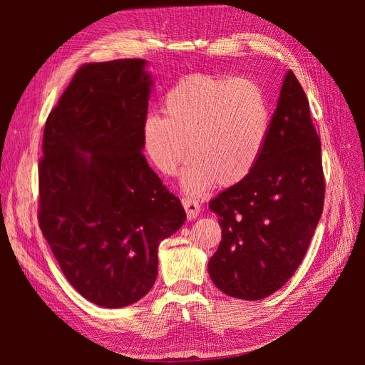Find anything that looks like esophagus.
I'll use <instances>...</instances> for the list:
<instances>
[{
    "instance_id": "1",
    "label": "esophagus",
    "mask_w": 365,
    "mask_h": 365,
    "mask_svg": "<svg viewBox=\"0 0 365 365\" xmlns=\"http://www.w3.org/2000/svg\"><path fill=\"white\" fill-rule=\"evenodd\" d=\"M182 205L185 208V213H187V217H189V219H195L196 216H200L201 207H200V204H197L196 201L190 200V197H184Z\"/></svg>"
}]
</instances>
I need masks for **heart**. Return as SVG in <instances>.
<instances>
[{
    "label": "heart",
    "instance_id": "heart-1",
    "mask_svg": "<svg viewBox=\"0 0 365 365\" xmlns=\"http://www.w3.org/2000/svg\"><path fill=\"white\" fill-rule=\"evenodd\" d=\"M164 117L143 121V145L158 172H182L187 193L201 195L215 182L235 185L256 168L267 146L271 109L263 88L250 79L190 74L164 97Z\"/></svg>",
    "mask_w": 365,
    "mask_h": 365
}]
</instances>
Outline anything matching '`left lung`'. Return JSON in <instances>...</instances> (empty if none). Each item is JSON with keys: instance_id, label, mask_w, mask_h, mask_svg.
I'll use <instances>...</instances> for the list:
<instances>
[{"instance_id": "left-lung-1", "label": "left lung", "mask_w": 365, "mask_h": 365, "mask_svg": "<svg viewBox=\"0 0 365 365\" xmlns=\"http://www.w3.org/2000/svg\"><path fill=\"white\" fill-rule=\"evenodd\" d=\"M323 204L322 143L289 70L257 165L208 204L222 228L208 260L216 288L248 302L279 291L300 267Z\"/></svg>"}]
</instances>
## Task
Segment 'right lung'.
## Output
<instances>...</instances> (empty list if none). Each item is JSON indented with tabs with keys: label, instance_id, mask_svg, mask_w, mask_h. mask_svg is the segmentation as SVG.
Wrapping results in <instances>:
<instances>
[{
	"label": "right lung",
	"instance_id": "obj_1",
	"mask_svg": "<svg viewBox=\"0 0 365 365\" xmlns=\"http://www.w3.org/2000/svg\"><path fill=\"white\" fill-rule=\"evenodd\" d=\"M145 59L77 70L43 128L39 227L73 288L102 307L145 297L158 245L185 222L143 155L153 77Z\"/></svg>",
	"mask_w": 365,
	"mask_h": 365
}]
</instances>
